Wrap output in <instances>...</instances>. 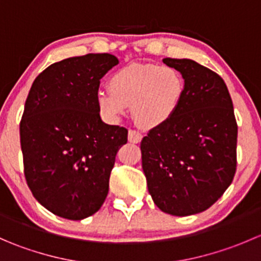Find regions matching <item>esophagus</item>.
Listing matches in <instances>:
<instances>
[{
	"label": "esophagus",
	"instance_id": "34e87169",
	"mask_svg": "<svg viewBox=\"0 0 261 261\" xmlns=\"http://www.w3.org/2000/svg\"><path fill=\"white\" fill-rule=\"evenodd\" d=\"M143 139V135H141L139 131L135 130H128V141L133 144H139Z\"/></svg>",
	"mask_w": 261,
	"mask_h": 261
}]
</instances>
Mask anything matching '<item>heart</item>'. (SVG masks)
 <instances>
[{"mask_svg": "<svg viewBox=\"0 0 261 261\" xmlns=\"http://www.w3.org/2000/svg\"><path fill=\"white\" fill-rule=\"evenodd\" d=\"M110 91H99L97 107L103 117L116 121L131 106L134 120L144 128L167 123L179 109L186 81L179 70L168 65L130 64L116 70Z\"/></svg>", "mask_w": 261, "mask_h": 261, "instance_id": "obj_1", "label": "heart"}]
</instances>
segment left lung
Returning a JSON list of instances; mask_svg holds the SVG:
<instances>
[{"label":"left lung","mask_w":261,"mask_h":261,"mask_svg":"<svg viewBox=\"0 0 261 261\" xmlns=\"http://www.w3.org/2000/svg\"><path fill=\"white\" fill-rule=\"evenodd\" d=\"M186 81L183 101L164 125L141 140V159L154 203L173 216L206 211L236 172L238 123L225 82L191 59H163Z\"/></svg>","instance_id":"left-lung-1"}]
</instances>
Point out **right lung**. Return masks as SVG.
<instances>
[{"label": "right lung", "instance_id": "obj_1", "mask_svg": "<svg viewBox=\"0 0 261 261\" xmlns=\"http://www.w3.org/2000/svg\"><path fill=\"white\" fill-rule=\"evenodd\" d=\"M118 59L87 54L49 65L34 81L20 122L25 178L36 201L68 220L101 208L127 130L107 125L96 96Z\"/></svg>", "mask_w": 261, "mask_h": 261}]
</instances>
